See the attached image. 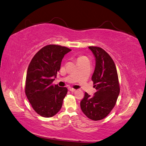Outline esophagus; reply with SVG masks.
Instances as JSON below:
<instances>
[{
    "label": "esophagus",
    "instance_id": "1",
    "mask_svg": "<svg viewBox=\"0 0 146 146\" xmlns=\"http://www.w3.org/2000/svg\"><path fill=\"white\" fill-rule=\"evenodd\" d=\"M70 90L71 92H74V91H76V89H74L73 88H70Z\"/></svg>",
    "mask_w": 146,
    "mask_h": 146
}]
</instances>
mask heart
<instances>
[{
  "label": "heart",
  "mask_w": 146,
  "mask_h": 146,
  "mask_svg": "<svg viewBox=\"0 0 146 146\" xmlns=\"http://www.w3.org/2000/svg\"><path fill=\"white\" fill-rule=\"evenodd\" d=\"M87 59V57L85 56H79L78 58V60H83V59Z\"/></svg>",
  "instance_id": "1"
}]
</instances>
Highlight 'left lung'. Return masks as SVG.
<instances>
[{"label": "left lung", "instance_id": "8db88e82", "mask_svg": "<svg viewBox=\"0 0 146 146\" xmlns=\"http://www.w3.org/2000/svg\"><path fill=\"white\" fill-rule=\"evenodd\" d=\"M89 48L96 61L92 80L97 91L92 97L85 92L80 106L87 117L96 121L105 118L113 109L120 93V86L117 69L111 56L100 47Z\"/></svg>", "mask_w": 146, "mask_h": 146}]
</instances>
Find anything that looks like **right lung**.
Returning a JSON list of instances; mask_svg holds the SVG:
<instances>
[{
  "mask_svg": "<svg viewBox=\"0 0 146 146\" xmlns=\"http://www.w3.org/2000/svg\"><path fill=\"white\" fill-rule=\"evenodd\" d=\"M70 51L60 45H46L29 64L25 93L33 109L42 117H51L61 109L68 90L52 83L60 70L62 59Z\"/></svg>",
  "mask_w": 146,
  "mask_h": 146,
  "instance_id": "1",
  "label": "right lung"
}]
</instances>
